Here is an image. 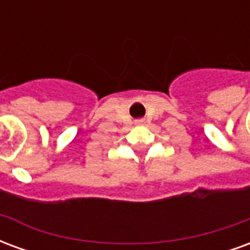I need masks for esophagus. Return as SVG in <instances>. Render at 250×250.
Segmentation results:
<instances>
[{
    "label": "esophagus",
    "mask_w": 250,
    "mask_h": 250,
    "mask_svg": "<svg viewBox=\"0 0 250 250\" xmlns=\"http://www.w3.org/2000/svg\"><path fill=\"white\" fill-rule=\"evenodd\" d=\"M136 125H143V120H136Z\"/></svg>",
    "instance_id": "34e87169"
}]
</instances>
